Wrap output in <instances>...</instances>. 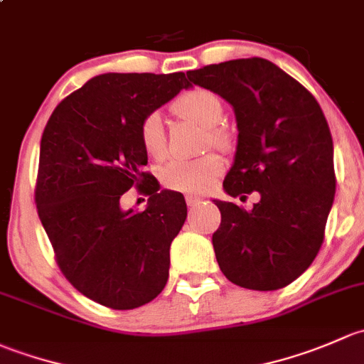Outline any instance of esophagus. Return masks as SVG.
<instances>
[{"mask_svg": "<svg viewBox=\"0 0 364 364\" xmlns=\"http://www.w3.org/2000/svg\"><path fill=\"white\" fill-rule=\"evenodd\" d=\"M186 203H187V207L194 208V207H198V205L201 203V198H198V196H187V198H186Z\"/></svg>", "mask_w": 364, "mask_h": 364, "instance_id": "1", "label": "esophagus"}]
</instances>
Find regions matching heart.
Returning a JSON list of instances; mask_svg holds the SVG:
<instances>
[{"mask_svg": "<svg viewBox=\"0 0 364 364\" xmlns=\"http://www.w3.org/2000/svg\"><path fill=\"white\" fill-rule=\"evenodd\" d=\"M177 117L207 127V141L217 149H230L231 134L224 122V105L215 92L194 87L182 92L171 105ZM140 144L151 159H163L166 156V133L163 119L157 112L145 115L140 124ZM224 164L219 156L208 154L194 161H171L161 171V182L171 191L186 194H201L212 187L220 177Z\"/></svg>", "mask_w": 364, "mask_h": 364, "instance_id": "heart-1", "label": "heart"}]
</instances>
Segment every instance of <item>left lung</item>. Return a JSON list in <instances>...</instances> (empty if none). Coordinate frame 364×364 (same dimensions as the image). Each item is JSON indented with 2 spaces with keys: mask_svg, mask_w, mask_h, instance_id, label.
<instances>
[{
  "mask_svg": "<svg viewBox=\"0 0 364 364\" xmlns=\"http://www.w3.org/2000/svg\"><path fill=\"white\" fill-rule=\"evenodd\" d=\"M191 84L230 101L238 124L230 196L259 193L252 210L215 201L220 272L240 287L289 286L316 259L335 200L333 140L317 100L272 61L235 59L187 71Z\"/></svg>",
  "mask_w": 364,
  "mask_h": 364,
  "instance_id": "obj_1",
  "label": "left lung"
}]
</instances>
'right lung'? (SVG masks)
<instances>
[{
    "label": "right lung",
    "instance_id": "add662e5",
    "mask_svg": "<svg viewBox=\"0 0 364 364\" xmlns=\"http://www.w3.org/2000/svg\"><path fill=\"white\" fill-rule=\"evenodd\" d=\"M189 87L186 73H105L55 107L40 144L35 203L66 280L100 305L131 310L164 289L170 245L187 217L181 193L149 171L140 124ZM131 186L144 213L120 210Z\"/></svg>",
    "mask_w": 364,
    "mask_h": 364
}]
</instances>
